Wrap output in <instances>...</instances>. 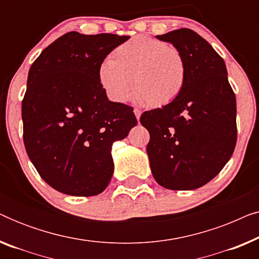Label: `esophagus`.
I'll return each instance as SVG.
<instances>
[{
	"label": "esophagus",
	"instance_id": "1",
	"mask_svg": "<svg viewBox=\"0 0 259 259\" xmlns=\"http://www.w3.org/2000/svg\"><path fill=\"white\" fill-rule=\"evenodd\" d=\"M134 114H136L137 119L139 120L140 119V115H141V111H140V109H138V108H134Z\"/></svg>",
	"mask_w": 259,
	"mask_h": 259
}]
</instances>
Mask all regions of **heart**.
I'll return each mask as SVG.
<instances>
[{
  "instance_id": "obj_1",
  "label": "heart",
  "mask_w": 259,
  "mask_h": 259,
  "mask_svg": "<svg viewBox=\"0 0 259 259\" xmlns=\"http://www.w3.org/2000/svg\"><path fill=\"white\" fill-rule=\"evenodd\" d=\"M98 79L113 101H126L133 82L137 101L161 107L175 101L183 92L187 65L175 46L153 37L134 36L118 46L112 59L101 63Z\"/></svg>"
}]
</instances>
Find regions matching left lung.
<instances>
[{
    "instance_id": "left-lung-1",
    "label": "left lung",
    "mask_w": 259,
    "mask_h": 259,
    "mask_svg": "<svg viewBox=\"0 0 259 259\" xmlns=\"http://www.w3.org/2000/svg\"><path fill=\"white\" fill-rule=\"evenodd\" d=\"M157 38L183 53L187 79L175 101L140 116L150 132L151 171L165 189L194 190L213 179L235 151L236 95L224 60L200 35L182 28Z\"/></svg>"
}]
</instances>
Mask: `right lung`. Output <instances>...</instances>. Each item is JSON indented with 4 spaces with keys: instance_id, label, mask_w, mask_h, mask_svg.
I'll return each instance as SVG.
<instances>
[{
    "instance_id": "right-lung-1",
    "label": "right lung",
    "mask_w": 259,
    "mask_h": 259,
    "mask_svg": "<svg viewBox=\"0 0 259 259\" xmlns=\"http://www.w3.org/2000/svg\"><path fill=\"white\" fill-rule=\"evenodd\" d=\"M130 36L69 31L31 65L22 100L23 141L41 178L59 192L101 193L114 171L112 145L138 123L133 108L108 100L99 67Z\"/></svg>"
}]
</instances>
